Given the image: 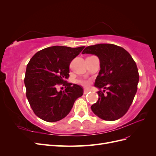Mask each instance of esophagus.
<instances>
[{"mask_svg":"<svg viewBox=\"0 0 156 156\" xmlns=\"http://www.w3.org/2000/svg\"><path fill=\"white\" fill-rule=\"evenodd\" d=\"M90 90H87V89H84V94H87L88 92H89Z\"/></svg>","mask_w":156,"mask_h":156,"instance_id":"1","label":"esophagus"}]
</instances>
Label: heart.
I'll return each mask as SVG.
<instances>
[{
	"instance_id": "heart-1",
	"label": "heart",
	"mask_w": 156,
	"mask_h": 156,
	"mask_svg": "<svg viewBox=\"0 0 156 156\" xmlns=\"http://www.w3.org/2000/svg\"><path fill=\"white\" fill-rule=\"evenodd\" d=\"M78 82L83 86H88L90 84V81H87V80H79Z\"/></svg>"
}]
</instances>
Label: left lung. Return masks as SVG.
I'll list each match as a JSON object with an SVG mask.
<instances>
[{
  "instance_id": "obj_1",
  "label": "left lung",
  "mask_w": 156,
  "mask_h": 156,
  "mask_svg": "<svg viewBox=\"0 0 156 156\" xmlns=\"http://www.w3.org/2000/svg\"><path fill=\"white\" fill-rule=\"evenodd\" d=\"M85 53L96 55L100 62L94 84L100 89L99 98L91 106L92 111L104 120L120 119L128 111L137 90L139 75L135 62L124 48L111 44L88 46L82 52Z\"/></svg>"
}]
</instances>
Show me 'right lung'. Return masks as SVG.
Returning <instances> with one entry per match:
<instances>
[{
  "label": "right lung",
  "instance_id": "add662e5",
  "mask_svg": "<svg viewBox=\"0 0 156 156\" xmlns=\"http://www.w3.org/2000/svg\"><path fill=\"white\" fill-rule=\"evenodd\" d=\"M84 48L49 47L37 52L28 63L24 79L26 95L32 109L41 120H62L83 96L81 87L65 80L69 77L70 62ZM58 85L64 86L65 90L57 91Z\"/></svg>",
  "mask_w": 156,
  "mask_h": 156
}]
</instances>
